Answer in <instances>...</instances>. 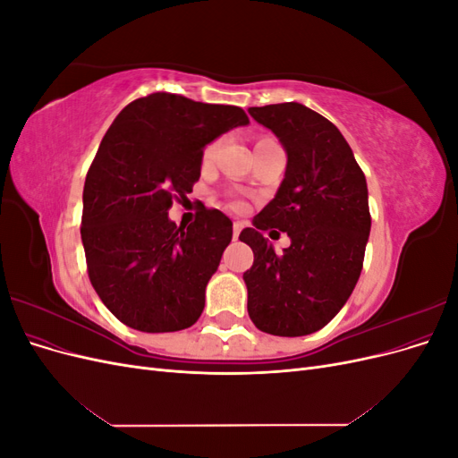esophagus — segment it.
<instances>
[{
    "instance_id": "obj_1",
    "label": "esophagus",
    "mask_w": 458,
    "mask_h": 458,
    "mask_svg": "<svg viewBox=\"0 0 458 458\" xmlns=\"http://www.w3.org/2000/svg\"><path fill=\"white\" fill-rule=\"evenodd\" d=\"M241 231H242V224H241V221H234V224H233V239H234V241L239 239Z\"/></svg>"
}]
</instances>
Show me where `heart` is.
Masks as SVG:
<instances>
[{
	"label": "heart",
	"mask_w": 458,
	"mask_h": 458,
	"mask_svg": "<svg viewBox=\"0 0 458 458\" xmlns=\"http://www.w3.org/2000/svg\"><path fill=\"white\" fill-rule=\"evenodd\" d=\"M266 140H267V137H266ZM266 140H259V141H266ZM259 141H258V143H259ZM217 147H219V140H216V141H212V143H208V145L204 147V150H202V164H210V162L216 158ZM233 208H234V210H239L241 204H233Z\"/></svg>",
	"instance_id": "1"
}]
</instances>
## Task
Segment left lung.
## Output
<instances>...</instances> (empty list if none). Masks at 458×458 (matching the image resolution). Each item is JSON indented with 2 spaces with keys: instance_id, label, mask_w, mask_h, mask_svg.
Listing matches in <instances>:
<instances>
[{
  "instance_id": "1",
  "label": "left lung",
  "mask_w": 458,
  "mask_h": 458,
  "mask_svg": "<svg viewBox=\"0 0 458 458\" xmlns=\"http://www.w3.org/2000/svg\"><path fill=\"white\" fill-rule=\"evenodd\" d=\"M286 148L275 199L241 233L254 266L244 273L248 315L267 335L303 336L323 328L357 284L370 233L363 170L338 128L300 103L248 108ZM293 241L276 255L261 230Z\"/></svg>"
}]
</instances>
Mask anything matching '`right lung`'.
Here are the masks:
<instances>
[{"label": "right lung", "instance_id": "right-lung-1", "mask_svg": "<svg viewBox=\"0 0 458 458\" xmlns=\"http://www.w3.org/2000/svg\"><path fill=\"white\" fill-rule=\"evenodd\" d=\"M244 123L241 106L157 91L131 101L105 133L80 233L95 293L123 325L175 332L197 323L233 224L202 206L195 224L177 227L168 210L199 182L204 145Z\"/></svg>", "mask_w": 458, "mask_h": 458}]
</instances>
